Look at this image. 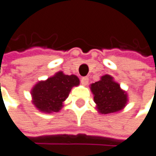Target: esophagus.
<instances>
[{
	"mask_svg": "<svg viewBox=\"0 0 156 156\" xmlns=\"http://www.w3.org/2000/svg\"><path fill=\"white\" fill-rule=\"evenodd\" d=\"M81 83L83 86H86L89 83V78L88 77H82V79H81Z\"/></svg>",
	"mask_w": 156,
	"mask_h": 156,
	"instance_id": "34e87169",
	"label": "esophagus"
}]
</instances>
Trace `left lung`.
Returning <instances> with one entry per match:
<instances>
[{
  "label": "left lung",
  "mask_w": 156,
  "mask_h": 156,
  "mask_svg": "<svg viewBox=\"0 0 156 156\" xmlns=\"http://www.w3.org/2000/svg\"><path fill=\"white\" fill-rule=\"evenodd\" d=\"M90 90L97 110L101 114L119 112L127 105V93L110 74L103 75L98 82L90 84Z\"/></svg>",
  "instance_id": "left-lung-1"
}]
</instances>
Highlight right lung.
I'll list each match as a JSON object with an SVG mask.
<instances>
[{
  "label": "right lung",
  "mask_w": 156,
  "mask_h": 156,
  "mask_svg": "<svg viewBox=\"0 0 156 156\" xmlns=\"http://www.w3.org/2000/svg\"><path fill=\"white\" fill-rule=\"evenodd\" d=\"M79 84L80 80L76 75H68L59 71L45 81H40L34 85L30 91L31 102L39 112H58L72 88Z\"/></svg>",
  "instance_id": "right-lung-1"
}]
</instances>
